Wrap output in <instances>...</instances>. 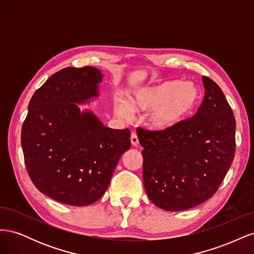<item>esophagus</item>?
Returning <instances> with one entry per match:
<instances>
[{
	"mask_svg": "<svg viewBox=\"0 0 254 254\" xmlns=\"http://www.w3.org/2000/svg\"><path fill=\"white\" fill-rule=\"evenodd\" d=\"M130 140H131V144L133 146L139 145V137H137V134L135 132L131 133V136H130Z\"/></svg>",
	"mask_w": 254,
	"mask_h": 254,
	"instance_id": "1",
	"label": "esophagus"
}]
</instances>
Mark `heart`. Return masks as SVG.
I'll use <instances>...</instances> for the list:
<instances>
[{
    "label": "heart",
    "mask_w": 254,
    "mask_h": 254,
    "mask_svg": "<svg viewBox=\"0 0 254 254\" xmlns=\"http://www.w3.org/2000/svg\"><path fill=\"white\" fill-rule=\"evenodd\" d=\"M200 90L191 81L166 80L152 87L143 88L131 96V106L122 98L114 102V110L124 119L135 112L152 111L148 124L157 130H164L179 124L200 103Z\"/></svg>",
    "instance_id": "obj_1"
}]
</instances>
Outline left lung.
<instances>
[{
    "label": "left lung",
    "mask_w": 254,
    "mask_h": 254,
    "mask_svg": "<svg viewBox=\"0 0 254 254\" xmlns=\"http://www.w3.org/2000/svg\"><path fill=\"white\" fill-rule=\"evenodd\" d=\"M204 97L197 113L164 130L137 127L143 146V180L150 200L182 211L218 190L235 155L233 111L218 84L202 77Z\"/></svg>",
    "instance_id": "obj_1"
}]
</instances>
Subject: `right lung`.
Returning <instances> with one entry per match:
<instances>
[{
    "label": "right lung",
    "instance_id": "add662e5",
    "mask_svg": "<svg viewBox=\"0 0 254 254\" xmlns=\"http://www.w3.org/2000/svg\"><path fill=\"white\" fill-rule=\"evenodd\" d=\"M101 71L64 67L38 89L28 105L21 144L30 180L42 194L68 205H89L108 188L130 130L105 127L76 104L96 96Z\"/></svg>",
    "mask_w": 254,
    "mask_h": 254
}]
</instances>
